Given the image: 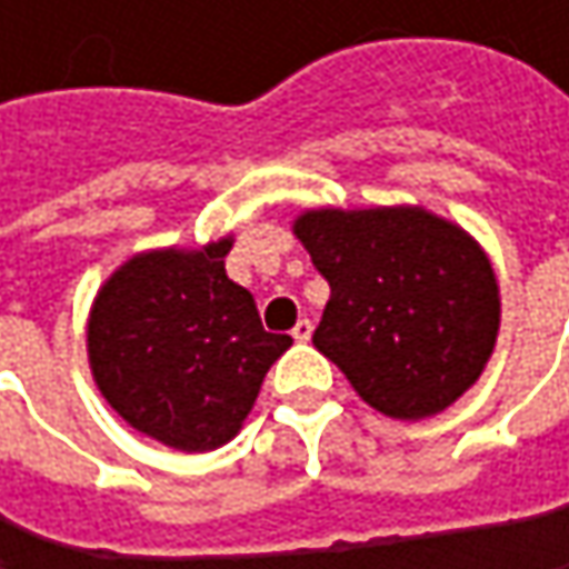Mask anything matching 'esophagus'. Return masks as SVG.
Here are the masks:
<instances>
[{
	"label": "esophagus",
	"instance_id": "obj_1",
	"mask_svg": "<svg viewBox=\"0 0 569 569\" xmlns=\"http://www.w3.org/2000/svg\"><path fill=\"white\" fill-rule=\"evenodd\" d=\"M309 336H312V322H309V319H299V322L292 326V339H296V342H309Z\"/></svg>",
	"mask_w": 569,
	"mask_h": 569
}]
</instances>
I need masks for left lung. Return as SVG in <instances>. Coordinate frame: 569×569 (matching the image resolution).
Listing matches in <instances>:
<instances>
[{"label": "left lung", "instance_id": "8db88e82", "mask_svg": "<svg viewBox=\"0 0 569 569\" xmlns=\"http://www.w3.org/2000/svg\"><path fill=\"white\" fill-rule=\"evenodd\" d=\"M296 237L329 283L312 342L372 408L425 418L478 382L501 299L465 230L418 207H376L309 210Z\"/></svg>", "mask_w": 569, "mask_h": 569}]
</instances>
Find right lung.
Here are the masks:
<instances>
[{
  "label": "right lung",
  "instance_id": "obj_1",
  "mask_svg": "<svg viewBox=\"0 0 569 569\" xmlns=\"http://www.w3.org/2000/svg\"><path fill=\"white\" fill-rule=\"evenodd\" d=\"M227 250L230 240H220L128 260L101 286L88 322L101 396L131 428L177 451L230 441L292 346L263 329L250 289L227 277Z\"/></svg>",
  "mask_w": 569,
  "mask_h": 569
}]
</instances>
